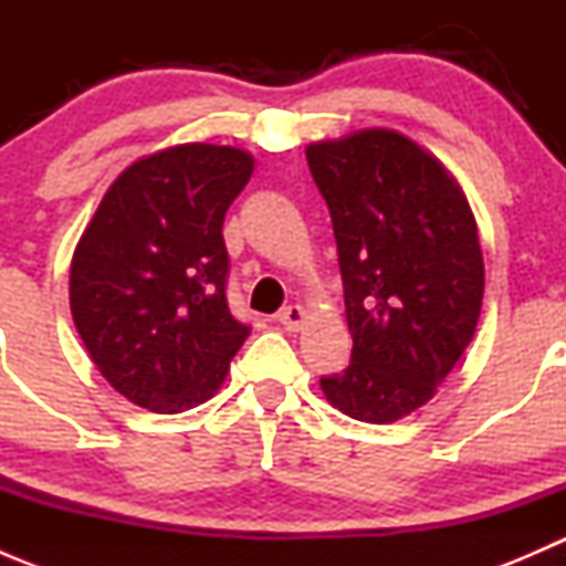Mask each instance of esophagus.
I'll list each match as a JSON object with an SVG mask.
<instances>
[{
    "mask_svg": "<svg viewBox=\"0 0 566 566\" xmlns=\"http://www.w3.org/2000/svg\"><path fill=\"white\" fill-rule=\"evenodd\" d=\"M304 319H306V312L301 310V306H284V310L276 315V323L287 331H298L301 325H304Z\"/></svg>",
    "mask_w": 566,
    "mask_h": 566,
    "instance_id": "esophagus-1",
    "label": "esophagus"
}]
</instances>
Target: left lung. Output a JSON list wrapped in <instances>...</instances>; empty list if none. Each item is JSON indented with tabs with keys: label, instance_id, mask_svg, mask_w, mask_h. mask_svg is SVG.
Listing matches in <instances>:
<instances>
[{
	"label": "left lung",
	"instance_id": "1",
	"mask_svg": "<svg viewBox=\"0 0 566 566\" xmlns=\"http://www.w3.org/2000/svg\"><path fill=\"white\" fill-rule=\"evenodd\" d=\"M339 251L350 367L319 378L350 419L391 424L436 397L476 331L484 262L468 199L389 128L306 147Z\"/></svg>",
	"mask_w": 566,
	"mask_h": 566
}]
</instances>
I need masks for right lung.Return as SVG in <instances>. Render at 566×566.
Wrapping results in <instances>:
<instances>
[{
  "label": "right lung",
  "instance_id": "1",
  "mask_svg": "<svg viewBox=\"0 0 566 566\" xmlns=\"http://www.w3.org/2000/svg\"><path fill=\"white\" fill-rule=\"evenodd\" d=\"M254 172L247 150L167 147L108 186L71 262V315L125 399L156 413L224 384L249 325L227 306V208Z\"/></svg>",
  "mask_w": 566,
  "mask_h": 566
}]
</instances>
